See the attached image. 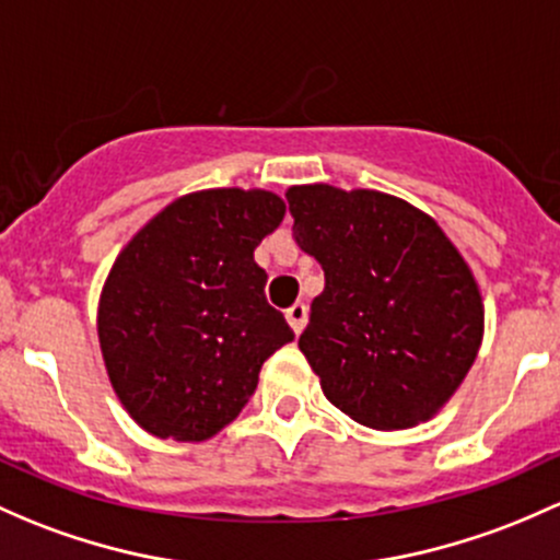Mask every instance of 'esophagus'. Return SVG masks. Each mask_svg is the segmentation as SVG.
<instances>
[{"instance_id": "1", "label": "esophagus", "mask_w": 560, "mask_h": 560, "mask_svg": "<svg viewBox=\"0 0 560 560\" xmlns=\"http://www.w3.org/2000/svg\"><path fill=\"white\" fill-rule=\"evenodd\" d=\"M284 316H287V322H290V327L300 335V332H303L305 322H308V308H305V303H295V305H290V308H287Z\"/></svg>"}]
</instances>
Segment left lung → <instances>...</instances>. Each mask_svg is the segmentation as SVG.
I'll return each mask as SVG.
<instances>
[{
  "mask_svg": "<svg viewBox=\"0 0 560 560\" xmlns=\"http://www.w3.org/2000/svg\"><path fill=\"white\" fill-rule=\"evenodd\" d=\"M292 235L325 270L300 335L322 392L370 429L432 419L472 368L482 300L438 222L378 190H287Z\"/></svg>",
  "mask_w": 560,
  "mask_h": 560,
  "instance_id": "8db88e82",
  "label": "left lung"
}]
</instances>
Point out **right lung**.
I'll return each mask as SVG.
<instances>
[{
	"instance_id": "add662e5",
	"label": "right lung",
	"mask_w": 560,
	"mask_h": 560,
	"mask_svg": "<svg viewBox=\"0 0 560 560\" xmlns=\"http://www.w3.org/2000/svg\"><path fill=\"white\" fill-rule=\"evenodd\" d=\"M284 211L268 190L190 192L117 255L98 343L122 408L155 438H214L249 402L265 359L295 338L255 262Z\"/></svg>"
}]
</instances>
